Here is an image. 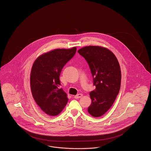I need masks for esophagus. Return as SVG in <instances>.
<instances>
[{
    "label": "esophagus",
    "mask_w": 151,
    "mask_h": 151,
    "mask_svg": "<svg viewBox=\"0 0 151 151\" xmlns=\"http://www.w3.org/2000/svg\"><path fill=\"white\" fill-rule=\"evenodd\" d=\"M83 96V94L81 93H79L77 95H76V96H75V99H80V98H81V97Z\"/></svg>",
    "instance_id": "obj_1"
}]
</instances>
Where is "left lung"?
Here are the masks:
<instances>
[{"mask_svg": "<svg viewBox=\"0 0 151 151\" xmlns=\"http://www.w3.org/2000/svg\"><path fill=\"white\" fill-rule=\"evenodd\" d=\"M88 62L96 89L90 92L92 102L88 113L94 117L106 113L119 93L121 71L113 52L99 46H85L78 51Z\"/></svg>", "mask_w": 151, "mask_h": 151, "instance_id": "left-lung-1", "label": "left lung"}]
</instances>
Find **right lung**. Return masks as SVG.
Masks as SVG:
<instances>
[{"instance_id": "obj_1", "label": "right lung", "mask_w": 151, "mask_h": 151, "mask_svg": "<svg viewBox=\"0 0 151 151\" xmlns=\"http://www.w3.org/2000/svg\"><path fill=\"white\" fill-rule=\"evenodd\" d=\"M76 51V47L54 49L41 55L33 63L30 77L31 92L37 104L47 115H58L68 102L67 94L59 88V77Z\"/></svg>"}]
</instances>
